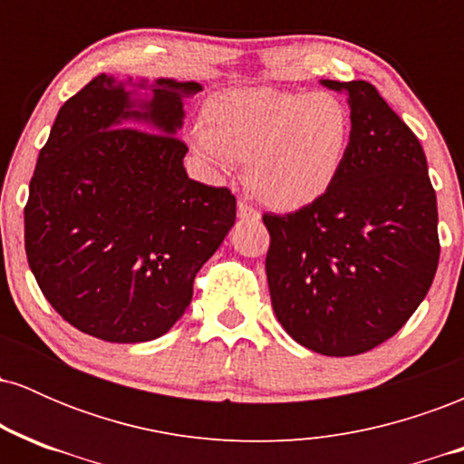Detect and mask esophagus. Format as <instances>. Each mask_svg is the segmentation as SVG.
<instances>
[{"label":"esophagus","mask_w":464,"mask_h":464,"mask_svg":"<svg viewBox=\"0 0 464 464\" xmlns=\"http://www.w3.org/2000/svg\"><path fill=\"white\" fill-rule=\"evenodd\" d=\"M237 218H239V220H253V222H257V220H259V214L253 209V207L246 205V202L239 200V202H237Z\"/></svg>","instance_id":"1"}]
</instances>
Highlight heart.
Masks as SVG:
<instances>
[{"label":"heart","instance_id":"obj_1","mask_svg":"<svg viewBox=\"0 0 464 464\" xmlns=\"http://www.w3.org/2000/svg\"><path fill=\"white\" fill-rule=\"evenodd\" d=\"M353 120L334 93L239 87L211 95L189 143L214 174L246 161V185L279 211H299L334 188Z\"/></svg>","mask_w":464,"mask_h":464}]
</instances>
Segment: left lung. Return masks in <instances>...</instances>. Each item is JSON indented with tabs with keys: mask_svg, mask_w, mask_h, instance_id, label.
I'll use <instances>...</instances> for the list:
<instances>
[{
	"mask_svg": "<svg viewBox=\"0 0 464 464\" xmlns=\"http://www.w3.org/2000/svg\"><path fill=\"white\" fill-rule=\"evenodd\" d=\"M321 84L347 95V159L321 200L264 216L266 275L287 335L344 358L392 338L425 299L440 255L439 211L423 148L377 89Z\"/></svg>",
	"mask_w": 464,
	"mask_h": 464,
	"instance_id": "1",
	"label": "left lung"
}]
</instances>
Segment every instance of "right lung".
I'll return each mask as SVG.
<instances>
[{
  "label": "right lung",
  "instance_id": "right-lung-1",
  "mask_svg": "<svg viewBox=\"0 0 464 464\" xmlns=\"http://www.w3.org/2000/svg\"><path fill=\"white\" fill-rule=\"evenodd\" d=\"M194 80L100 73L58 111L24 209L50 305L106 343L161 338L236 225V196L191 180L179 141Z\"/></svg>",
  "mask_w": 464,
  "mask_h": 464
}]
</instances>
